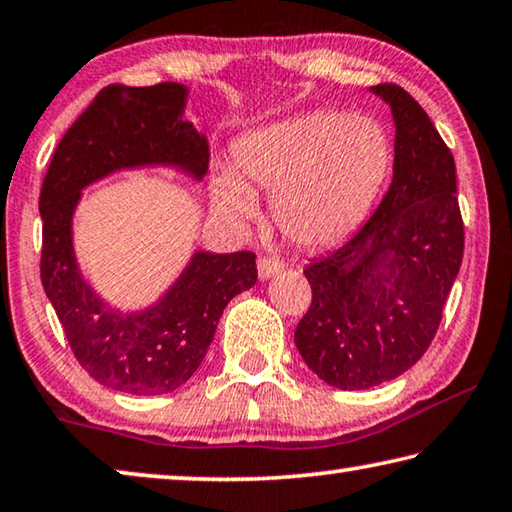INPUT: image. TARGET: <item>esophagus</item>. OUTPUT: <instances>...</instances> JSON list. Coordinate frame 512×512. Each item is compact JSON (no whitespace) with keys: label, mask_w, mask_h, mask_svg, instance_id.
<instances>
[{"label":"esophagus","mask_w":512,"mask_h":512,"mask_svg":"<svg viewBox=\"0 0 512 512\" xmlns=\"http://www.w3.org/2000/svg\"><path fill=\"white\" fill-rule=\"evenodd\" d=\"M282 268H284V264L280 262V259H275V257H262V259H257L259 280H271L273 275L282 273Z\"/></svg>","instance_id":"34e87169"}]
</instances>
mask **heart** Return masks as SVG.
Listing matches in <instances>:
<instances>
[{
    "mask_svg": "<svg viewBox=\"0 0 512 512\" xmlns=\"http://www.w3.org/2000/svg\"><path fill=\"white\" fill-rule=\"evenodd\" d=\"M235 173L212 183L216 212L257 219V189L271 192L277 228L302 248H325L366 219L391 169V142L366 115L314 110L275 121L235 144Z\"/></svg>",
    "mask_w": 512,
    "mask_h": 512,
    "instance_id": "heart-1",
    "label": "heart"
}]
</instances>
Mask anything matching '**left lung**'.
<instances>
[{
  "mask_svg": "<svg viewBox=\"0 0 512 512\" xmlns=\"http://www.w3.org/2000/svg\"><path fill=\"white\" fill-rule=\"evenodd\" d=\"M370 92L393 115V183L357 235L305 268L314 298L296 327L309 370L341 391H366L418 363L463 259L447 144L400 85Z\"/></svg>",
  "mask_w": 512,
  "mask_h": 512,
  "instance_id": "8db88e82",
  "label": "left lung"
}]
</instances>
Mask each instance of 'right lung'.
Instances as JSON below:
<instances>
[{"label": "right lung", "instance_id": "add662e5", "mask_svg": "<svg viewBox=\"0 0 512 512\" xmlns=\"http://www.w3.org/2000/svg\"><path fill=\"white\" fill-rule=\"evenodd\" d=\"M189 88L110 85L74 121L51 158L40 192V277L74 357L99 384L131 395H164L194 375L228 302L257 282L255 255L194 250L149 305L124 309L92 287L74 248L83 192L119 171L171 169L201 183L207 137L187 119Z\"/></svg>", "mask_w": 512, "mask_h": 512}]
</instances>
